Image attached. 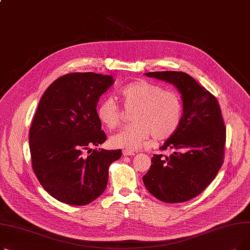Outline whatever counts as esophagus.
Returning <instances> with one entry per match:
<instances>
[{"mask_svg": "<svg viewBox=\"0 0 250 250\" xmlns=\"http://www.w3.org/2000/svg\"><path fill=\"white\" fill-rule=\"evenodd\" d=\"M123 154H124V156H134L135 152L130 151V150H124Z\"/></svg>", "mask_w": 250, "mask_h": 250, "instance_id": "obj_1", "label": "esophagus"}]
</instances>
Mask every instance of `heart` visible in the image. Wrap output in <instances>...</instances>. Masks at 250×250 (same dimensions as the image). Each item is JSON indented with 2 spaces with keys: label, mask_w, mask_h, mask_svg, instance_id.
<instances>
[{
  "label": "heart",
  "mask_w": 250,
  "mask_h": 250,
  "mask_svg": "<svg viewBox=\"0 0 250 250\" xmlns=\"http://www.w3.org/2000/svg\"><path fill=\"white\" fill-rule=\"evenodd\" d=\"M124 107L132 109L133 122L110 138L114 148L137 150L145 145L149 137L165 140L171 137L179 126L183 114V102L174 91L163 90L159 85L139 80L118 90ZM99 122L108 129L121 125L123 111L112 98L102 99L96 108Z\"/></svg>",
  "instance_id": "b5f03b06"
}]
</instances>
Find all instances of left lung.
<instances>
[{
    "instance_id": "left-lung-1",
    "label": "left lung",
    "mask_w": 250,
    "mask_h": 250,
    "mask_svg": "<svg viewBox=\"0 0 250 250\" xmlns=\"http://www.w3.org/2000/svg\"><path fill=\"white\" fill-rule=\"evenodd\" d=\"M147 77L173 84L181 94L183 114L176 132L160 147L170 156L152 157L144 185L164 203H182L199 195L216 177L223 162L226 127L216 97L183 72H150Z\"/></svg>"
}]
</instances>
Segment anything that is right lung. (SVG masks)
I'll list each match as a JSON object with an SVG mask.
<instances>
[{
  "label": "right lung",
  "instance_id": "1",
  "mask_svg": "<svg viewBox=\"0 0 250 250\" xmlns=\"http://www.w3.org/2000/svg\"><path fill=\"white\" fill-rule=\"evenodd\" d=\"M109 75L71 73L45 90L29 130L33 171L56 200L85 206L105 190L109 165L121 150H93L106 140L96 107L113 84ZM88 150L89 155L83 152Z\"/></svg>",
  "mask_w": 250,
  "mask_h": 250
}]
</instances>
